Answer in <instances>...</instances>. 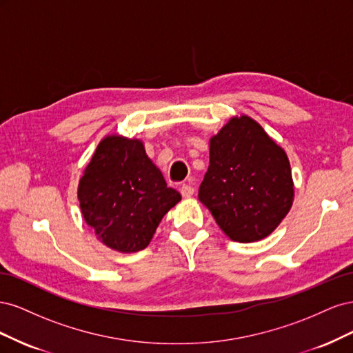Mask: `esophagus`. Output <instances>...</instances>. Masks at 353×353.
<instances>
[{
	"mask_svg": "<svg viewBox=\"0 0 353 353\" xmlns=\"http://www.w3.org/2000/svg\"><path fill=\"white\" fill-rule=\"evenodd\" d=\"M181 194H183V197H191L194 194V187L190 185V184H183L179 188Z\"/></svg>",
	"mask_w": 353,
	"mask_h": 353,
	"instance_id": "esophagus-1",
	"label": "esophagus"
}]
</instances>
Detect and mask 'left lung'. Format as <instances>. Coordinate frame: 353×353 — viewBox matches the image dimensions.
Wrapping results in <instances>:
<instances>
[{
    "label": "left lung",
    "mask_w": 353,
    "mask_h": 353,
    "mask_svg": "<svg viewBox=\"0 0 353 353\" xmlns=\"http://www.w3.org/2000/svg\"><path fill=\"white\" fill-rule=\"evenodd\" d=\"M227 236L239 243L265 239L293 203L285 152L249 116L232 117L210 140V163L199 188Z\"/></svg>",
    "instance_id": "8db88e82"
}]
</instances>
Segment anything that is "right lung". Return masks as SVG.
Returning a JSON list of instances; mask_svg holds the SVG:
<instances>
[{"mask_svg": "<svg viewBox=\"0 0 353 353\" xmlns=\"http://www.w3.org/2000/svg\"><path fill=\"white\" fill-rule=\"evenodd\" d=\"M85 222L110 249H145L162 218L181 200L147 157L144 145L125 137H105L79 181Z\"/></svg>", "mask_w": 353, "mask_h": 353, "instance_id": "obj_1", "label": "right lung"}]
</instances>
